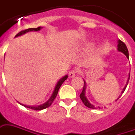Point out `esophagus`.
<instances>
[{
	"label": "esophagus",
	"instance_id": "34e87169",
	"mask_svg": "<svg viewBox=\"0 0 135 135\" xmlns=\"http://www.w3.org/2000/svg\"><path fill=\"white\" fill-rule=\"evenodd\" d=\"M76 72H77V71H75V70H71V71H69V78L75 77Z\"/></svg>",
	"mask_w": 135,
	"mask_h": 135
}]
</instances>
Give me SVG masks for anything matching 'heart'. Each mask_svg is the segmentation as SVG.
<instances>
[{
  "mask_svg": "<svg viewBox=\"0 0 135 135\" xmlns=\"http://www.w3.org/2000/svg\"><path fill=\"white\" fill-rule=\"evenodd\" d=\"M89 46V44H85L83 45H80V46H77V49L78 50H82V49H87Z\"/></svg>",
  "mask_w": 135,
  "mask_h": 135,
  "instance_id": "b5f03b06",
  "label": "heart"
}]
</instances>
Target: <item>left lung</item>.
Returning <instances> with one entry per match:
<instances>
[{
  "mask_svg": "<svg viewBox=\"0 0 135 135\" xmlns=\"http://www.w3.org/2000/svg\"><path fill=\"white\" fill-rule=\"evenodd\" d=\"M117 50H118V51H119V52H123V54H124L127 57V58H128V60H129V53H128V49H127L126 45L123 42V41H121L120 39H119V40H118ZM129 79H130V74H129V76H128L126 85H125L124 88L123 89L122 91H121V94L124 92L125 89H126V86L128 84V82H129ZM85 93H86V81L84 80V86H83V91H82V93H81L80 95V97L81 100H82V101L83 102V103L85 104V106H86V107H89V108H91V109H97V107H95V106H94V105H92V104H91L90 102L89 101L88 99H87V98H86V96H85ZM119 98H120V96H119V98H117V100H116V101H117V100L119 99ZM98 108H99L100 109V107H98Z\"/></svg>",
  "mask_w": 135,
  "mask_h": 135,
  "instance_id": "left-lung-1",
  "label": "left lung"
}]
</instances>
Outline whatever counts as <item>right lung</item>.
I'll use <instances>...</instances> for the list:
<instances>
[{
  "mask_svg": "<svg viewBox=\"0 0 135 135\" xmlns=\"http://www.w3.org/2000/svg\"><path fill=\"white\" fill-rule=\"evenodd\" d=\"M41 27H38V28H28V29H26L25 30H23V31H21L20 32H18L17 35H16V36H15V37H19V36H21L23 35H24V34L27 33V32H32V31H39L41 29ZM68 78V75H66L65 76H64L63 78H62L60 79V80L58 81L56 85H55V89H54V91H53V92H52V95H51V96L50 97V98H49L48 100H47L45 103L42 104V105H38V106H29V105H23V103H19L18 102V103L21 104V105L24 106V107H27V108H30V109H35V110H41V109H46V108H47V107H49V106L51 105V104L52 103V102H53V100H55V97L57 96V93H58V91H59V89H60V86H61V85H62V84L63 83H64V81L67 79Z\"/></svg>",
  "mask_w": 135,
  "mask_h": 135,
  "instance_id": "1",
  "label": "right lung"
}]
</instances>
